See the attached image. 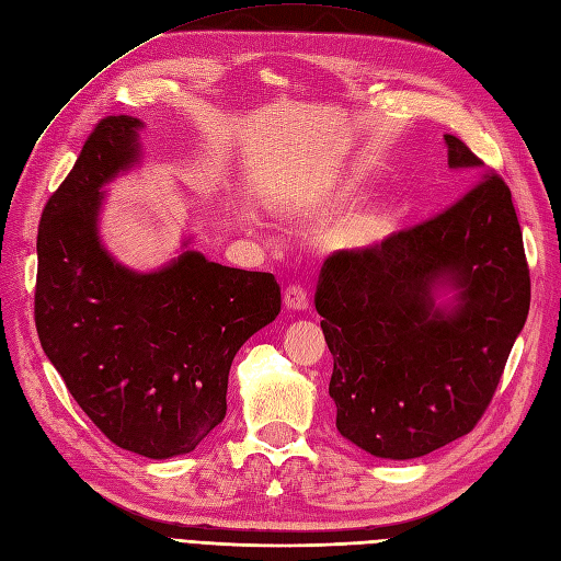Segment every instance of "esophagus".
<instances>
[{
	"mask_svg": "<svg viewBox=\"0 0 561 561\" xmlns=\"http://www.w3.org/2000/svg\"><path fill=\"white\" fill-rule=\"evenodd\" d=\"M284 305L286 309H294V312H305L309 307V298L302 286H286L284 291Z\"/></svg>",
	"mask_w": 561,
	"mask_h": 561,
	"instance_id": "esophagus-1",
	"label": "esophagus"
}]
</instances>
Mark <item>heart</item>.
Segmentation results:
<instances>
[{
    "label": "heart",
    "instance_id": "1",
    "mask_svg": "<svg viewBox=\"0 0 561 561\" xmlns=\"http://www.w3.org/2000/svg\"><path fill=\"white\" fill-rule=\"evenodd\" d=\"M354 192L348 182H340L333 190H325L321 194H305L291 196L282 203V213L288 219H321L330 213H335L340 205H344ZM398 228V217L388 210H369L348 219L335 236L337 244L346 249H369L388 240Z\"/></svg>",
    "mask_w": 561,
    "mask_h": 561
}]
</instances>
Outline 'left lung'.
Here are the masks:
<instances>
[{
    "mask_svg": "<svg viewBox=\"0 0 561 561\" xmlns=\"http://www.w3.org/2000/svg\"><path fill=\"white\" fill-rule=\"evenodd\" d=\"M444 140L450 169H485L460 138ZM446 290L454 298L439 304ZM314 302L344 439L375 458L413 460L465 437L529 314V267L506 182L483 175L434 219L328 256Z\"/></svg>",
    "mask_w": 561,
    "mask_h": 561,
    "instance_id": "left-lung-1",
    "label": "left lung"
}]
</instances>
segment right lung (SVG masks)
Returning a JSON list of instances; mask_svg holds the SVG:
<instances>
[{
    "instance_id": "right-lung-1",
    "label": "right lung",
    "mask_w": 561,
    "mask_h": 561,
    "mask_svg": "<svg viewBox=\"0 0 561 561\" xmlns=\"http://www.w3.org/2000/svg\"><path fill=\"white\" fill-rule=\"evenodd\" d=\"M131 115L96 124L38 224L34 319L41 346L106 437L152 460L192 453L226 416L240 346L279 314L270 273L207 261L192 240L152 273L99 236L103 186L142 157Z\"/></svg>"
}]
</instances>
